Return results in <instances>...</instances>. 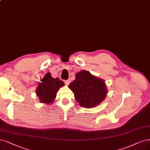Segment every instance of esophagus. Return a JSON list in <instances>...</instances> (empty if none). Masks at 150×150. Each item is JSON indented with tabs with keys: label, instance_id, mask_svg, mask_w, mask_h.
<instances>
[{
	"label": "esophagus",
	"instance_id": "34e87169",
	"mask_svg": "<svg viewBox=\"0 0 150 150\" xmlns=\"http://www.w3.org/2000/svg\"><path fill=\"white\" fill-rule=\"evenodd\" d=\"M64 82L65 83H66L67 85H69V84L70 83V79H69V80H64Z\"/></svg>",
	"mask_w": 150,
	"mask_h": 150
}]
</instances>
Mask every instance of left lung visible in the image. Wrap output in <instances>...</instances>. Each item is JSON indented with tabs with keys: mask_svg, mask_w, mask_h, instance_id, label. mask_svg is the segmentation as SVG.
Masks as SVG:
<instances>
[{
	"mask_svg": "<svg viewBox=\"0 0 150 150\" xmlns=\"http://www.w3.org/2000/svg\"><path fill=\"white\" fill-rule=\"evenodd\" d=\"M75 80L70 83L76 101L81 106L92 108L100 104L107 95L104 81L92 75L89 71L81 70L75 75Z\"/></svg>",
	"mask_w": 150,
	"mask_h": 150,
	"instance_id": "1",
	"label": "left lung"
}]
</instances>
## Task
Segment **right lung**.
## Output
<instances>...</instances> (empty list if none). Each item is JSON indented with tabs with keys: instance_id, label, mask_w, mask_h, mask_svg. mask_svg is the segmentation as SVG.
I'll use <instances>...</instances> for the list:
<instances>
[{
	"instance_id": "add662e5",
	"label": "right lung",
	"mask_w": 150,
	"mask_h": 150,
	"mask_svg": "<svg viewBox=\"0 0 150 150\" xmlns=\"http://www.w3.org/2000/svg\"><path fill=\"white\" fill-rule=\"evenodd\" d=\"M41 81L36 91L40 102L46 104L54 102L57 91L64 85V81L59 78L54 79L50 73H47Z\"/></svg>"
}]
</instances>
